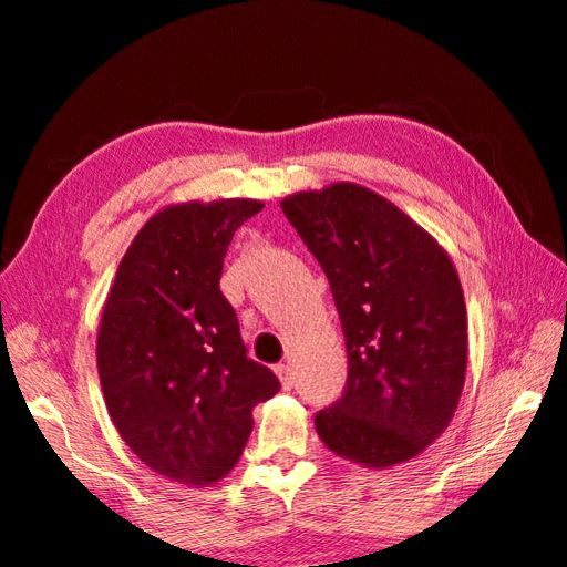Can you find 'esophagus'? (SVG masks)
Segmentation results:
<instances>
[{"mask_svg": "<svg viewBox=\"0 0 567 567\" xmlns=\"http://www.w3.org/2000/svg\"><path fill=\"white\" fill-rule=\"evenodd\" d=\"M275 374L280 379L282 389H292L295 386V374H292V367L290 364H277L275 367Z\"/></svg>", "mask_w": 567, "mask_h": 567, "instance_id": "34e87169", "label": "esophagus"}]
</instances>
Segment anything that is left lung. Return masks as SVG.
<instances>
[{
  "mask_svg": "<svg viewBox=\"0 0 567 567\" xmlns=\"http://www.w3.org/2000/svg\"><path fill=\"white\" fill-rule=\"evenodd\" d=\"M332 287L347 386L315 416L332 454L364 468L419 456L454 419L468 317L449 252L384 195L357 183L280 203Z\"/></svg>",
  "mask_w": 567,
  "mask_h": 567,
  "instance_id": "8db88e82",
  "label": "left lung"
}]
</instances>
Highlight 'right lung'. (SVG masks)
<instances>
[{
    "mask_svg": "<svg viewBox=\"0 0 567 567\" xmlns=\"http://www.w3.org/2000/svg\"><path fill=\"white\" fill-rule=\"evenodd\" d=\"M265 203L166 205L143 225L113 277L96 364L113 426L151 471L205 488L228 476L252 431V409L280 391L248 357L220 292L235 230Z\"/></svg>",
    "mask_w": 567,
    "mask_h": 567,
    "instance_id": "1",
    "label": "right lung"
}]
</instances>
